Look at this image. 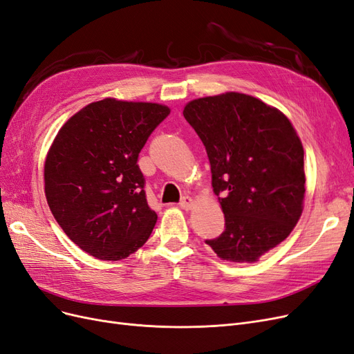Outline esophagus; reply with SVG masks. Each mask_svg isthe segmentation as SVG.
Returning a JSON list of instances; mask_svg holds the SVG:
<instances>
[{
	"instance_id": "esophagus-1",
	"label": "esophagus",
	"mask_w": 354,
	"mask_h": 354,
	"mask_svg": "<svg viewBox=\"0 0 354 354\" xmlns=\"http://www.w3.org/2000/svg\"><path fill=\"white\" fill-rule=\"evenodd\" d=\"M192 204H194L192 198L189 196H184L179 201V207L184 209V210H189L192 207Z\"/></svg>"
}]
</instances>
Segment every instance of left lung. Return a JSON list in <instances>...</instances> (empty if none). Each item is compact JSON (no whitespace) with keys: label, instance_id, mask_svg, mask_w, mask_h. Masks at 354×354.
<instances>
[{"label":"left lung","instance_id":"obj_1","mask_svg":"<svg viewBox=\"0 0 354 354\" xmlns=\"http://www.w3.org/2000/svg\"><path fill=\"white\" fill-rule=\"evenodd\" d=\"M184 118L206 147L225 231L206 239L223 260L253 263L290 235L304 198V151L291 122L239 93L194 100Z\"/></svg>","mask_w":354,"mask_h":354}]
</instances>
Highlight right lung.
I'll return each instance as SVG.
<instances>
[{"mask_svg":"<svg viewBox=\"0 0 354 354\" xmlns=\"http://www.w3.org/2000/svg\"><path fill=\"white\" fill-rule=\"evenodd\" d=\"M170 110L154 102H91L57 133L44 167L45 197L62 230L84 252L120 260L150 238L138 156Z\"/></svg>","mask_w":354,"mask_h":354,"instance_id":"1","label":"right lung"}]
</instances>
